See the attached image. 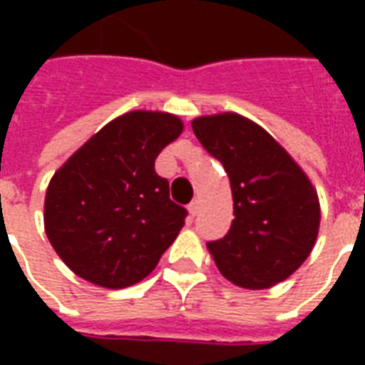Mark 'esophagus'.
<instances>
[{
	"mask_svg": "<svg viewBox=\"0 0 365 365\" xmlns=\"http://www.w3.org/2000/svg\"><path fill=\"white\" fill-rule=\"evenodd\" d=\"M187 209H190V213L193 215V217H195V215L199 213V199H193Z\"/></svg>",
	"mask_w": 365,
	"mask_h": 365,
	"instance_id": "esophagus-1",
	"label": "esophagus"
}]
</instances>
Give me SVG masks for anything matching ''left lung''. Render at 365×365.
I'll list each match as a JSON object with an SVG mask.
<instances>
[{"instance_id": "1", "label": "left lung", "mask_w": 365, "mask_h": 365, "mask_svg": "<svg viewBox=\"0 0 365 365\" xmlns=\"http://www.w3.org/2000/svg\"><path fill=\"white\" fill-rule=\"evenodd\" d=\"M201 146L225 168L235 221L207 242L221 274L246 289L287 279L311 254L321 209L317 191L274 138L237 113L191 123Z\"/></svg>"}]
</instances>
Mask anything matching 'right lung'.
<instances>
[{
	"instance_id": "1",
	"label": "right lung",
	"mask_w": 365,
	"mask_h": 365,
	"mask_svg": "<svg viewBox=\"0 0 365 365\" xmlns=\"http://www.w3.org/2000/svg\"><path fill=\"white\" fill-rule=\"evenodd\" d=\"M170 113L133 111L105 125L54 174L44 199L52 248L83 279L120 289L156 268L187 209L154 170L182 133Z\"/></svg>"
}]
</instances>
